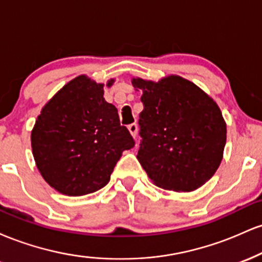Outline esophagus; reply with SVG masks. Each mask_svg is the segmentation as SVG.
Instances as JSON below:
<instances>
[{
  "label": "esophagus",
  "instance_id": "esophagus-1",
  "mask_svg": "<svg viewBox=\"0 0 262 262\" xmlns=\"http://www.w3.org/2000/svg\"><path fill=\"white\" fill-rule=\"evenodd\" d=\"M128 130L130 132V134H132V137H137V134H138V125L135 124V123H133V124H129L128 125Z\"/></svg>",
  "mask_w": 262,
  "mask_h": 262
}]
</instances>
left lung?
I'll list each match as a JSON object with an SVG mask.
<instances>
[{
	"label": "left lung",
	"instance_id": "1",
	"mask_svg": "<svg viewBox=\"0 0 262 262\" xmlns=\"http://www.w3.org/2000/svg\"><path fill=\"white\" fill-rule=\"evenodd\" d=\"M143 91L138 160L159 187L194 191L223 159L227 124L218 104L191 81L171 75L159 82L133 79Z\"/></svg>",
	"mask_w": 262,
	"mask_h": 262
}]
</instances>
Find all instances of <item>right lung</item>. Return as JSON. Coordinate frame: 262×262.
Segmentation results:
<instances>
[{
	"mask_svg": "<svg viewBox=\"0 0 262 262\" xmlns=\"http://www.w3.org/2000/svg\"><path fill=\"white\" fill-rule=\"evenodd\" d=\"M113 82L110 80L107 86ZM103 93V83L85 75L75 77L45 104L32 130L39 172L66 196L104 187L122 152L135 144Z\"/></svg>",
	"mask_w": 262,
	"mask_h": 262,
	"instance_id": "obj_1",
	"label": "right lung"
}]
</instances>
